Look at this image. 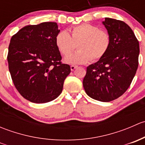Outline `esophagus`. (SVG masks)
Segmentation results:
<instances>
[{"label":"esophagus","instance_id":"esophagus-1","mask_svg":"<svg viewBox=\"0 0 145 145\" xmlns=\"http://www.w3.org/2000/svg\"><path fill=\"white\" fill-rule=\"evenodd\" d=\"M76 68H77V66H74V65H71V71H74V70H75Z\"/></svg>","mask_w":145,"mask_h":145}]
</instances>
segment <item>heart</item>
<instances>
[{
    "mask_svg": "<svg viewBox=\"0 0 145 145\" xmlns=\"http://www.w3.org/2000/svg\"><path fill=\"white\" fill-rule=\"evenodd\" d=\"M77 43L79 50L70 55ZM55 43L62 55H70L64 59L66 63L81 64L91 59L93 61L101 59L109 50L111 39L105 31L92 24H83L72 28L70 35L65 31L59 32L55 38Z\"/></svg>",
    "mask_w": 145,
    "mask_h": 145,
    "instance_id": "1",
    "label": "heart"
}]
</instances>
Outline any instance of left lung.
<instances>
[{"label": "left lung", "instance_id": "1", "mask_svg": "<svg viewBox=\"0 0 145 145\" xmlns=\"http://www.w3.org/2000/svg\"><path fill=\"white\" fill-rule=\"evenodd\" d=\"M110 36L106 53L87 67L83 85L86 94L94 100L110 102L129 88L138 67L139 42L124 22L106 17L102 22Z\"/></svg>", "mask_w": 145, "mask_h": 145}]
</instances>
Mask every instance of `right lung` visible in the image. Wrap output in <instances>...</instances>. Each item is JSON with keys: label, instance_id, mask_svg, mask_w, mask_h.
Segmentation results:
<instances>
[{"label": "right lung", "instance_id": "1", "mask_svg": "<svg viewBox=\"0 0 145 145\" xmlns=\"http://www.w3.org/2000/svg\"><path fill=\"white\" fill-rule=\"evenodd\" d=\"M59 31L56 22H48L26 26L11 38L10 75L19 93L30 102L45 103L56 99L71 72L70 66L61 62L55 43Z\"/></svg>", "mask_w": 145, "mask_h": 145}]
</instances>
